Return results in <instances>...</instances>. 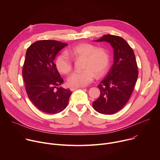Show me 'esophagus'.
I'll list each match as a JSON object with an SVG mask.
<instances>
[{
	"label": "esophagus",
	"mask_w": 160,
	"mask_h": 160,
	"mask_svg": "<svg viewBox=\"0 0 160 160\" xmlns=\"http://www.w3.org/2000/svg\"><path fill=\"white\" fill-rule=\"evenodd\" d=\"M78 88H79L78 87H70V90L71 91H74V90L78 89Z\"/></svg>",
	"instance_id": "esophagus-1"
}]
</instances>
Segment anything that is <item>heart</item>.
<instances>
[{
  "label": "heart",
  "instance_id": "obj_1",
  "mask_svg": "<svg viewBox=\"0 0 160 160\" xmlns=\"http://www.w3.org/2000/svg\"><path fill=\"white\" fill-rule=\"evenodd\" d=\"M68 54L75 59L84 58L81 71L73 72L67 79L69 85L76 87L86 86L90 84L96 76L102 77L108 69L110 56L108 51L103 47H97L91 43L82 42L68 51ZM55 65L59 72L67 74L73 68V62L63 52L58 56Z\"/></svg>",
  "mask_w": 160,
  "mask_h": 160
}]
</instances>
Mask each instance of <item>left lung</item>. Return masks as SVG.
I'll list each match as a JSON object with an SVG mask.
<instances>
[{
  "label": "left lung",
  "instance_id": "8db88e82",
  "mask_svg": "<svg viewBox=\"0 0 160 160\" xmlns=\"http://www.w3.org/2000/svg\"><path fill=\"white\" fill-rule=\"evenodd\" d=\"M106 41L114 49V63L98 87L99 98L93 102V109L103 114H113L126 105L133 91L138 71L133 49L122 38L103 35L95 40Z\"/></svg>",
  "mask_w": 160,
  "mask_h": 160
}]
</instances>
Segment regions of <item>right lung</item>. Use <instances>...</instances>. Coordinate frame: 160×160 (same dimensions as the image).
Here are the masks:
<instances>
[{"instance_id":"1","label":"right lung","mask_w":160,"mask_h":160,"mask_svg":"<svg viewBox=\"0 0 160 160\" xmlns=\"http://www.w3.org/2000/svg\"><path fill=\"white\" fill-rule=\"evenodd\" d=\"M67 46L55 40H41L27 49L22 76L27 94L40 111L54 114L63 111L72 92L58 87L63 82L53 60ZM57 90L56 91V90Z\"/></svg>"}]
</instances>
